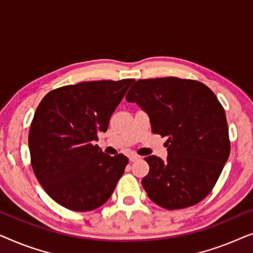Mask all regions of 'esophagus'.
Returning <instances> with one entry per match:
<instances>
[{"mask_svg":"<svg viewBox=\"0 0 253 253\" xmlns=\"http://www.w3.org/2000/svg\"><path fill=\"white\" fill-rule=\"evenodd\" d=\"M139 159H140V157H139V155H137V154H131L129 157V160L132 161V162L136 161V160H139Z\"/></svg>","mask_w":253,"mask_h":253,"instance_id":"esophagus-1","label":"esophagus"}]
</instances>
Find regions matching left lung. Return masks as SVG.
I'll use <instances>...</instances> for the list:
<instances>
[{"label":"left lung","mask_w":253,"mask_h":253,"mask_svg":"<svg viewBox=\"0 0 253 253\" xmlns=\"http://www.w3.org/2000/svg\"><path fill=\"white\" fill-rule=\"evenodd\" d=\"M150 117L152 132L167 137V161L145 158L141 181L152 202L166 210L196 205L215 185L230 153L226 113L203 83L165 77L139 79L126 96Z\"/></svg>","instance_id":"8db88e82"}]
</instances>
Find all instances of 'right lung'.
<instances>
[{
	"mask_svg": "<svg viewBox=\"0 0 253 253\" xmlns=\"http://www.w3.org/2000/svg\"><path fill=\"white\" fill-rule=\"evenodd\" d=\"M134 79L83 82L53 89L31 123V165L44 191L77 212L93 211L110 198L129 162L110 157L98 145L110 116Z\"/></svg>",
	"mask_w": 253,
	"mask_h": 253,
	"instance_id": "obj_1",
	"label": "right lung"
}]
</instances>
